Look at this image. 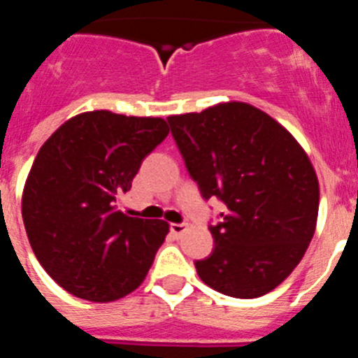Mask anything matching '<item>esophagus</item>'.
I'll use <instances>...</instances> for the list:
<instances>
[{
    "instance_id": "obj_1",
    "label": "esophagus",
    "mask_w": 358,
    "mask_h": 358,
    "mask_svg": "<svg viewBox=\"0 0 358 358\" xmlns=\"http://www.w3.org/2000/svg\"><path fill=\"white\" fill-rule=\"evenodd\" d=\"M185 231H186V224L185 222H179V224L172 222V224H170V233H172V235L181 236Z\"/></svg>"
}]
</instances>
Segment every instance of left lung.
<instances>
[{
	"mask_svg": "<svg viewBox=\"0 0 358 358\" xmlns=\"http://www.w3.org/2000/svg\"><path fill=\"white\" fill-rule=\"evenodd\" d=\"M166 120L202 197L227 208L210 224L215 248L195 262L199 278L240 299L276 289L301 262L317 222V176L301 145L243 102Z\"/></svg>",
	"mask_w": 358,
	"mask_h": 358,
	"instance_id": "8db88e82",
	"label": "left lung"
}]
</instances>
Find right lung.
Wrapping results in <instances>:
<instances>
[{"mask_svg": "<svg viewBox=\"0 0 358 358\" xmlns=\"http://www.w3.org/2000/svg\"><path fill=\"white\" fill-rule=\"evenodd\" d=\"M166 136L163 118L91 110L37 152L21 202L24 229L39 264L69 294L115 301L145 280L169 224L129 217L118 201Z\"/></svg>", "mask_w": 358, "mask_h": 358, "instance_id": "right-lung-1", "label": "right lung"}]
</instances>
